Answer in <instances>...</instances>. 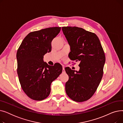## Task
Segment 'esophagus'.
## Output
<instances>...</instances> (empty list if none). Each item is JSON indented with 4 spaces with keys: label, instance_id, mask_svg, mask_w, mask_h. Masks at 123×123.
I'll use <instances>...</instances> for the list:
<instances>
[{
    "label": "esophagus",
    "instance_id": "1",
    "mask_svg": "<svg viewBox=\"0 0 123 123\" xmlns=\"http://www.w3.org/2000/svg\"><path fill=\"white\" fill-rule=\"evenodd\" d=\"M62 72L63 73H65V68L63 66V68H62Z\"/></svg>",
    "mask_w": 123,
    "mask_h": 123
}]
</instances>
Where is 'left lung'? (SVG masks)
I'll return each mask as SVG.
<instances>
[{
	"instance_id": "8db88e82",
	"label": "left lung",
	"mask_w": 123,
	"mask_h": 123,
	"mask_svg": "<svg viewBox=\"0 0 123 123\" xmlns=\"http://www.w3.org/2000/svg\"><path fill=\"white\" fill-rule=\"evenodd\" d=\"M62 30L70 45L69 58L80 61L79 71L65 68L69 76L66 94L75 102L86 101L94 94L103 77L106 60L104 50L93 32L75 26L62 27Z\"/></svg>"
}]
</instances>
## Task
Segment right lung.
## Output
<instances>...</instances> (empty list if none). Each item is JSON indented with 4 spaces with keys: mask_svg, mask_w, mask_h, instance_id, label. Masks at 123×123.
I'll list each match as a JSON object with an SVG mask.
<instances>
[{
    "mask_svg": "<svg viewBox=\"0 0 123 123\" xmlns=\"http://www.w3.org/2000/svg\"><path fill=\"white\" fill-rule=\"evenodd\" d=\"M61 30L49 27L31 32L23 40L17 50V74L24 93L30 99L41 101L51 91V84L62 72L60 64L48 65L43 56L51 51V42Z\"/></svg>",
    "mask_w": 123,
    "mask_h": 123,
    "instance_id": "obj_1",
    "label": "right lung"
}]
</instances>
